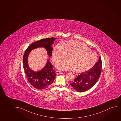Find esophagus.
<instances>
[{
	"mask_svg": "<svg viewBox=\"0 0 121 121\" xmlns=\"http://www.w3.org/2000/svg\"><path fill=\"white\" fill-rule=\"evenodd\" d=\"M56 74H64L65 73H64V72H63L59 71H56Z\"/></svg>",
	"mask_w": 121,
	"mask_h": 121,
	"instance_id": "34e87169",
	"label": "esophagus"
}]
</instances>
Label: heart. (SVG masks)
<instances>
[{
  "instance_id": "b5f03b06",
  "label": "heart",
  "mask_w": 121,
  "mask_h": 121,
  "mask_svg": "<svg viewBox=\"0 0 121 121\" xmlns=\"http://www.w3.org/2000/svg\"><path fill=\"white\" fill-rule=\"evenodd\" d=\"M59 62L56 68L62 70H75L78 73L90 70L97 61V55L82 43L70 40L67 43H59L53 50L52 58L55 62Z\"/></svg>"
}]
</instances>
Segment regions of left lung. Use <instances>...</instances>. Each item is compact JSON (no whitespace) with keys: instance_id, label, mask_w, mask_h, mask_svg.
I'll list each match as a JSON object with an SVG mask.
<instances>
[{"instance_id":"left-lung-1","label":"left lung","mask_w":121,"mask_h":121,"mask_svg":"<svg viewBox=\"0 0 121 121\" xmlns=\"http://www.w3.org/2000/svg\"><path fill=\"white\" fill-rule=\"evenodd\" d=\"M102 68V60L99 57L98 61L91 69L79 74L74 82L70 85L78 92H84L88 90L95 84L99 79Z\"/></svg>"}]
</instances>
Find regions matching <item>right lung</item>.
<instances>
[{"mask_svg":"<svg viewBox=\"0 0 121 121\" xmlns=\"http://www.w3.org/2000/svg\"><path fill=\"white\" fill-rule=\"evenodd\" d=\"M56 39L48 38L36 41L28 47L24 54L23 62L26 76L29 83L38 90L47 88L51 85L56 75V71L53 70V65L49 60L47 61L46 66L41 70L38 72L33 71L29 68L28 64V57L32 50L39 47L45 48L48 56L51 57L53 51L51 46Z\"/></svg>","mask_w":121,"mask_h":121,"instance_id":"1","label":"right lung"}]
</instances>
